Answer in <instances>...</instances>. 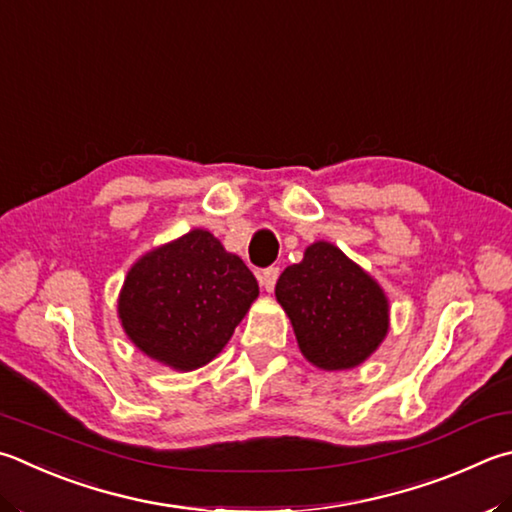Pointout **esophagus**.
<instances>
[{
  "instance_id": "obj_1",
  "label": "esophagus",
  "mask_w": 512,
  "mask_h": 512,
  "mask_svg": "<svg viewBox=\"0 0 512 512\" xmlns=\"http://www.w3.org/2000/svg\"><path fill=\"white\" fill-rule=\"evenodd\" d=\"M277 277H280V268L277 266H268L262 271V275H259V282H262V286L266 288L268 293L273 291L275 284H277Z\"/></svg>"
}]
</instances>
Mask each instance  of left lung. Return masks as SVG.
Masks as SVG:
<instances>
[{
  "mask_svg": "<svg viewBox=\"0 0 512 512\" xmlns=\"http://www.w3.org/2000/svg\"><path fill=\"white\" fill-rule=\"evenodd\" d=\"M275 297L304 358L320 369L358 367L387 336L383 288L329 241H315L300 264L284 268Z\"/></svg>",
  "mask_w": 512,
  "mask_h": 512,
  "instance_id": "left-lung-1",
  "label": "left lung"
}]
</instances>
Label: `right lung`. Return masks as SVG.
<instances>
[{
	"mask_svg": "<svg viewBox=\"0 0 512 512\" xmlns=\"http://www.w3.org/2000/svg\"><path fill=\"white\" fill-rule=\"evenodd\" d=\"M255 275L208 230L145 253L129 268L118 318L129 340L176 371H192L226 347L250 304Z\"/></svg>",
	"mask_w": 512,
	"mask_h": 512,
	"instance_id": "add662e5",
	"label": "right lung"
}]
</instances>
